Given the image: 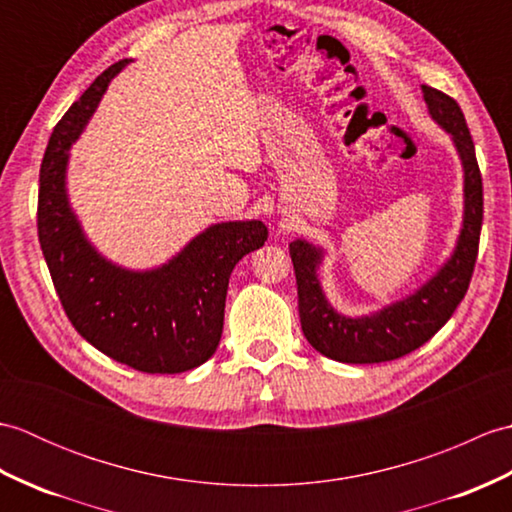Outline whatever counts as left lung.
<instances>
[{
    "mask_svg": "<svg viewBox=\"0 0 512 512\" xmlns=\"http://www.w3.org/2000/svg\"><path fill=\"white\" fill-rule=\"evenodd\" d=\"M429 114L451 134L464 169V217L458 244L436 275L413 295L367 317H345L325 299L317 268L323 250L295 239L290 244L297 277L299 319L308 343L323 356L339 363H385L418 350L451 319L469 290L484 217L482 173L477 167L475 145L460 105L444 92L422 85Z\"/></svg>",
    "mask_w": 512,
    "mask_h": 512,
    "instance_id": "1",
    "label": "left lung"
}]
</instances>
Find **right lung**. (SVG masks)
Segmentation results:
<instances>
[{"label":"right lung","instance_id":"right-lung-1","mask_svg":"<svg viewBox=\"0 0 512 512\" xmlns=\"http://www.w3.org/2000/svg\"><path fill=\"white\" fill-rule=\"evenodd\" d=\"M129 61L107 68L54 127L39 173L37 228L52 284L74 330L96 350L145 374H180L215 354L235 264L262 248L259 220L213 224L154 270H127L96 250L65 191L70 147L107 85Z\"/></svg>","mask_w":512,"mask_h":512}]
</instances>
